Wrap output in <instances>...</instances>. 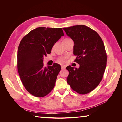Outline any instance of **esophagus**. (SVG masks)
Instances as JSON below:
<instances>
[{"label": "esophagus", "mask_w": 122, "mask_h": 122, "mask_svg": "<svg viewBox=\"0 0 122 122\" xmlns=\"http://www.w3.org/2000/svg\"><path fill=\"white\" fill-rule=\"evenodd\" d=\"M61 69H66V66H64V65H61Z\"/></svg>", "instance_id": "1"}]
</instances>
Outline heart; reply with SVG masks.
<instances>
[{"label":"heart","mask_w":122,"mask_h":122,"mask_svg":"<svg viewBox=\"0 0 122 122\" xmlns=\"http://www.w3.org/2000/svg\"><path fill=\"white\" fill-rule=\"evenodd\" d=\"M69 39H65V40H69ZM65 58H66V57H60V58H59V59H58V61H59V62H61L64 61Z\"/></svg>","instance_id":"b5f03b06"}]
</instances>
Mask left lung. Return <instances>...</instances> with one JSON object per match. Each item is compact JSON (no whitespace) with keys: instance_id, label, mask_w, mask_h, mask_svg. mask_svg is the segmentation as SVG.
Masks as SVG:
<instances>
[{"instance_id":"left-lung-1","label":"left lung","mask_w":122,"mask_h":122,"mask_svg":"<svg viewBox=\"0 0 122 122\" xmlns=\"http://www.w3.org/2000/svg\"><path fill=\"white\" fill-rule=\"evenodd\" d=\"M74 43L73 54L78 69L69 66L67 83L80 94L90 93L103 78L106 66L107 56L104 43L98 33L83 25L63 28Z\"/></svg>"}]
</instances>
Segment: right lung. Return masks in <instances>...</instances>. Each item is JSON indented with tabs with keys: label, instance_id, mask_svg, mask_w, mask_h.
Masks as SVG:
<instances>
[{
	"label": "right lung",
	"instance_id": "add662e5",
	"mask_svg": "<svg viewBox=\"0 0 122 122\" xmlns=\"http://www.w3.org/2000/svg\"><path fill=\"white\" fill-rule=\"evenodd\" d=\"M64 35L61 28L39 27L21 41L17 53V68L24 86L36 97H43L54 87L61 66L44 67L43 57L51 53L54 44Z\"/></svg>",
	"mask_w": 122,
	"mask_h": 122
}]
</instances>
